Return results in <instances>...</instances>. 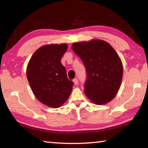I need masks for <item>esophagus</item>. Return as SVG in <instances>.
Here are the masks:
<instances>
[{"label":"esophagus","instance_id":"34e87169","mask_svg":"<svg viewBox=\"0 0 148 148\" xmlns=\"http://www.w3.org/2000/svg\"><path fill=\"white\" fill-rule=\"evenodd\" d=\"M73 81L74 84H75V85L77 86L78 84H79V80H78V79H74Z\"/></svg>","mask_w":148,"mask_h":148}]
</instances>
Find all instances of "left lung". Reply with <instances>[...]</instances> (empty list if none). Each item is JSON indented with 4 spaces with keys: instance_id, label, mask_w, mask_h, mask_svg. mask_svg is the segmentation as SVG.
Returning <instances> with one entry per match:
<instances>
[{
    "instance_id": "obj_1",
    "label": "left lung",
    "mask_w": 148,
    "mask_h": 148,
    "mask_svg": "<svg viewBox=\"0 0 148 148\" xmlns=\"http://www.w3.org/2000/svg\"><path fill=\"white\" fill-rule=\"evenodd\" d=\"M72 49L86 68V95L98 105L111 101L117 93L123 75L122 62L115 49L101 40L73 43Z\"/></svg>"
}]
</instances>
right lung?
Masks as SVG:
<instances>
[{"label": "right lung", "mask_w": 148, "mask_h": 148, "mask_svg": "<svg viewBox=\"0 0 148 148\" xmlns=\"http://www.w3.org/2000/svg\"><path fill=\"white\" fill-rule=\"evenodd\" d=\"M67 49L66 44L42 46L27 64L26 75L33 93L49 107H60L73 89V82L68 79L66 68L60 62Z\"/></svg>", "instance_id": "1"}]
</instances>
